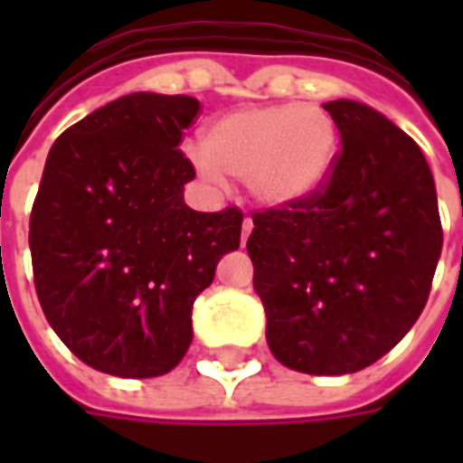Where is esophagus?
<instances>
[{
  "mask_svg": "<svg viewBox=\"0 0 463 463\" xmlns=\"http://www.w3.org/2000/svg\"><path fill=\"white\" fill-rule=\"evenodd\" d=\"M250 231H252V221H250V218H245V221H242V242L248 241Z\"/></svg>",
  "mask_w": 463,
  "mask_h": 463,
  "instance_id": "1",
  "label": "esophagus"
}]
</instances>
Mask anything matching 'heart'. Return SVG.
Returning a JSON list of instances; mask_svg holds the SVG:
<instances>
[{
  "label": "heart",
  "instance_id": "1",
  "mask_svg": "<svg viewBox=\"0 0 463 463\" xmlns=\"http://www.w3.org/2000/svg\"><path fill=\"white\" fill-rule=\"evenodd\" d=\"M337 153L332 116L312 104L238 109L205 128L191 153L203 175L245 178L248 191L268 208L305 201L330 175Z\"/></svg>",
  "mask_w": 463,
  "mask_h": 463
}]
</instances>
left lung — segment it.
<instances>
[{
  "instance_id": "1",
  "label": "left lung",
  "mask_w": 463,
  "mask_h": 463,
  "mask_svg": "<svg viewBox=\"0 0 463 463\" xmlns=\"http://www.w3.org/2000/svg\"><path fill=\"white\" fill-rule=\"evenodd\" d=\"M342 148L305 201L252 213V288L278 362L349 374L384 357L419 320L441 255L429 163L384 116L327 101Z\"/></svg>"
}]
</instances>
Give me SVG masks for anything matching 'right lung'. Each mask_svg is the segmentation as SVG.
Listing matches in <instances>:
<instances>
[{
    "instance_id": "add662e5",
    "label": "right lung",
    "mask_w": 463,
    "mask_h": 463,
    "mask_svg": "<svg viewBox=\"0 0 463 463\" xmlns=\"http://www.w3.org/2000/svg\"><path fill=\"white\" fill-rule=\"evenodd\" d=\"M201 114L193 96L138 91L66 128L39 183L29 248L59 340L89 367L146 379L171 372L193 340V300L241 245L242 213H198L178 151Z\"/></svg>"
}]
</instances>
